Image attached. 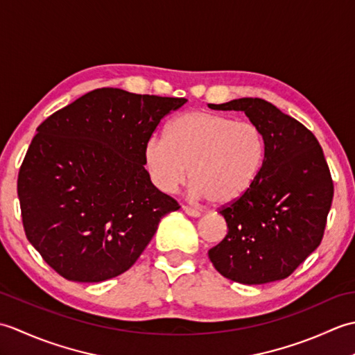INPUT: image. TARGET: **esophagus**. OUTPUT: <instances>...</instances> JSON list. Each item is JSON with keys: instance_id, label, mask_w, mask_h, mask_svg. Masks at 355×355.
<instances>
[{"instance_id": "obj_1", "label": "esophagus", "mask_w": 355, "mask_h": 355, "mask_svg": "<svg viewBox=\"0 0 355 355\" xmlns=\"http://www.w3.org/2000/svg\"><path fill=\"white\" fill-rule=\"evenodd\" d=\"M183 210H184V214H187L189 216H193V218H198L201 215L197 209H192L189 206H183Z\"/></svg>"}]
</instances>
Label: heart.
<instances>
[{
	"instance_id": "obj_1",
	"label": "heart",
	"mask_w": 355,
	"mask_h": 355,
	"mask_svg": "<svg viewBox=\"0 0 355 355\" xmlns=\"http://www.w3.org/2000/svg\"><path fill=\"white\" fill-rule=\"evenodd\" d=\"M263 157L266 140L258 126L207 111L183 112L166 126L164 139L145 145V163L158 189L172 193L191 177L193 197L215 205L243 197L258 178Z\"/></svg>"
}]
</instances>
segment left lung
Returning a JSON list of instances; mask_svg holds the SVG:
<instances>
[{
	"mask_svg": "<svg viewBox=\"0 0 355 355\" xmlns=\"http://www.w3.org/2000/svg\"><path fill=\"white\" fill-rule=\"evenodd\" d=\"M209 108L244 111L266 140L258 178L243 197L220 209L229 230L209 258L230 281H281L320 245L327 227L334 184L322 146L302 123L259 97Z\"/></svg>",
	"mask_w": 355,
	"mask_h": 355,
	"instance_id": "left-lung-1",
	"label": "left lung"
}]
</instances>
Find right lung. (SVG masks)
I'll list each match as a JSON object with an SVG mask.
<instances>
[{"label": "right lung", "instance_id": "1", "mask_svg": "<svg viewBox=\"0 0 355 355\" xmlns=\"http://www.w3.org/2000/svg\"><path fill=\"white\" fill-rule=\"evenodd\" d=\"M184 97L97 88L37 126L18 173L26 236L58 275L102 282L134 266L178 202L145 169V145Z\"/></svg>", "mask_w": 355, "mask_h": 355}]
</instances>
